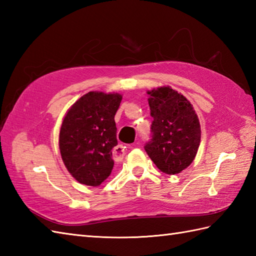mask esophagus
Here are the masks:
<instances>
[{
    "mask_svg": "<svg viewBox=\"0 0 256 256\" xmlns=\"http://www.w3.org/2000/svg\"><path fill=\"white\" fill-rule=\"evenodd\" d=\"M125 154H126V146H124L122 144L116 146V148H114V150H113V158H114V160H116V162L123 160V157L125 156Z\"/></svg>",
    "mask_w": 256,
    "mask_h": 256,
    "instance_id": "34e87169",
    "label": "esophagus"
}]
</instances>
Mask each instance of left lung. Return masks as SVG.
<instances>
[{
  "instance_id": "left-lung-1",
  "label": "left lung",
  "mask_w": 256,
  "mask_h": 256,
  "mask_svg": "<svg viewBox=\"0 0 256 256\" xmlns=\"http://www.w3.org/2000/svg\"><path fill=\"white\" fill-rule=\"evenodd\" d=\"M153 122L146 153L158 170L175 175L194 160L200 144L197 114L186 98L170 86L148 92Z\"/></svg>"
}]
</instances>
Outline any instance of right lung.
Returning a JSON list of instances; mask_svg holds the SVG:
<instances>
[{"label":"right lung","mask_w":256,"mask_h":256,"mask_svg":"<svg viewBox=\"0 0 256 256\" xmlns=\"http://www.w3.org/2000/svg\"><path fill=\"white\" fill-rule=\"evenodd\" d=\"M121 100V94L91 91L64 118L59 133L62 158L80 184L96 187L110 176L118 145L114 116Z\"/></svg>","instance_id":"add662e5"}]
</instances>
